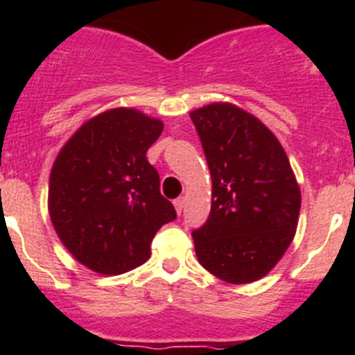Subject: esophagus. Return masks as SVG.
Wrapping results in <instances>:
<instances>
[{
	"label": "esophagus",
	"mask_w": 355,
	"mask_h": 355,
	"mask_svg": "<svg viewBox=\"0 0 355 355\" xmlns=\"http://www.w3.org/2000/svg\"><path fill=\"white\" fill-rule=\"evenodd\" d=\"M174 208L175 211H178V215H181V211H183L184 208V197H178V199L174 200Z\"/></svg>",
	"instance_id": "obj_1"
}]
</instances>
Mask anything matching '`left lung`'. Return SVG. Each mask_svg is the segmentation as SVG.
Returning a JSON list of instances; mask_svg holds the SVG:
<instances>
[{"instance_id":"8db88e82","label":"left lung","mask_w":355,"mask_h":355,"mask_svg":"<svg viewBox=\"0 0 355 355\" xmlns=\"http://www.w3.org/2000/svg\"><path fill=\"white\" fill-rule=\"evenodd\" d=\"M211 174V211L192 233L197 259L231 284L265 277L290 247L300 188L283 146L259 119L231 103L190 114Z\"/></svg>"}]
</instances>
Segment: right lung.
I'll return each instance as SVG.
<instances>
[{"instance_id":"right-lung-1","label":"right lung","mask_w":355,"mask_h":355,"mask_svg":"<svg viewBox=\"0 0 355 355\" xmlns=\"http://www.w3.org/2000/svg\"><path fill=\"white\" fill-rule=\"evenodd\" d=\"M162 131V121L139 110H108L85 122L53 163V227L97 274H124L146 263L156 231L178 216L146 158Z\"/></svg>"}]
</instances>
